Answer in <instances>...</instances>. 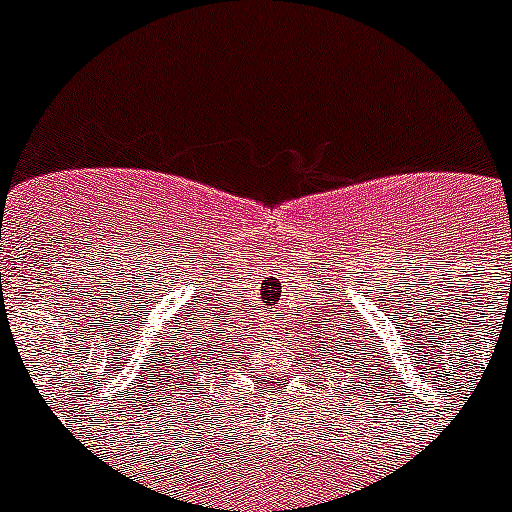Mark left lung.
Wrapping results in <instances>:
<instances>
[{"instance_id":"left-lung-1","label":"left lung","mask_w":512,"mask_h":512,"mask_svg":"<svg viewBox=\"0 0 512 512\" xmlns=\"http://www.w3.org/2000/svg\"><path fill=\"white\" fill-rule=\"evenodd\" d=\"M325 341L330 343L333 338H325ZM325 341H320L318 348H323ZM343 341H346V338H343V333H341V336H338V346H328V351H325V354H330V361L336 364V369H348V374H351V369H354V372L359 374L361 369H364V364H369V356H366L369 354V348L364 351L361 346H351V343H343ZM354 363L357 364L356 367L353 366Z\"/></svg>"}]
</instances>
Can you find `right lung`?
I'll return each mask as SVG.
<instances>
[{"mask_svg": "<svg viewBox=\"0 0 512 512\" xmlns=\"http://www.w3.org/2000/svg\"><path fill=\"white\" fill-rule=\"evenodd\" d=\"M220 348H223V343H220V336L215 333V328L194 330L189 325V333L182 336V343L176 341L174 348H171V354H174L171 358L177 361L174 365L176 374L182 369L184 379L194 384L200 379L202 369H215L217 361H220V354H225Z\"/></svg>", "mask_w": 512, "mask_h": 512, "instance_id": "obj_1", "label": "right lung"}]
</instances>
